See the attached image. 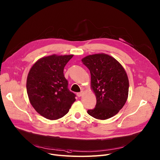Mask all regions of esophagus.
Returning <instances> with one entry per match:
<instances>
[{"label": "esophagus", "mask_w": 160, "mask_h": 160, "mask_svg": "<svg viewBox=\"0 0 160 160\" xmlns=\"http://www.w3.org/2000/svg\"><path fill=\"white\" fill-rule=\"evenodd\" d=\"M83 91H82L80 92H77V96H78V97H82V96L83 95Z\"/></svg>", "instance_id": "1"}]
</instances>
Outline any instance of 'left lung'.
I'll list each match as a JSON object with an SVG mask.
<instances>
[{"label":"left lung","mask_w":160,"mask_h":160,"mask_svg":"<svg viewBox=\"0 0 160 160\" xmlns=\"http://www.w3.org/2000/svg\"><path fill=\"white\" fill-rule=\"evenodd\" d=\"M82 62L90 71L91 88L97 98L95 108L88 113L96 119H109L122 109L128 98L126 71L118 61L104 53L88 55Z\"/></svg>","instance_id":"8db88e82"}]
</instances>
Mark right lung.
I'll use <instances>...</instances> for the list:
<instances>
[{"label": "right lung", "mask_w": 160, "mask_h": 160, "mask_svg": "<svg viewBox=\"0 0 160 160\" xmlns=\"http://www.w3.org/2000/svg\"><path fill=\"white\" fill-rule=\"evenodd\" d=\"M73 57L52 55L38 60L29 71L26 89L30 103L44 118L55 120L65 116L76 95L71 92L63 69Z\"/></svg>", "instance_id": "1"}]
</instances>
